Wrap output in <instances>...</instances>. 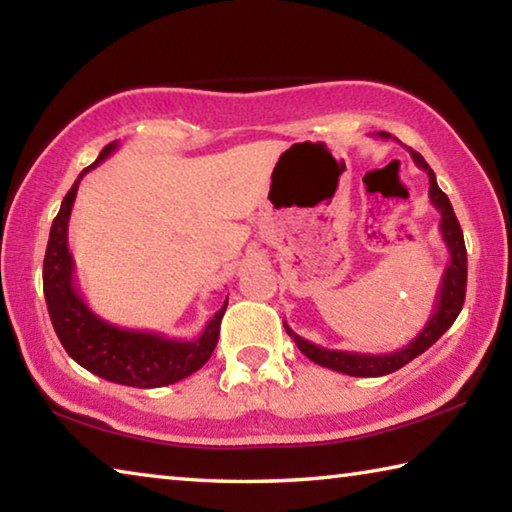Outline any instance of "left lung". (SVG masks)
Segmentation results:
<instances>
[{
  "label": "left lung",
  "instance_id": "left-lung-1",
  "mask_svg": "<svg viewBox=\"0 0 512 512\" xmlns=\"http://www.w3.org/2000/svg\"><path fill=\"white\" fill-rule=\"evenodd\" d=\"M375 137L381 140H391V133L379 131ZM415 167L422 169L429 176V198L431 205L440 212V235H443L445 246L449 250V264L443 273V280H440V287L436 293V302H433V314L427 320L422 332L415 336V339L404 345V348L388 352V354H361V352H345V350H327L323 345H316L307 339H302L293 329L284 323V329L296 341L298 350L309 357L314 363L329 370L343 372V375L350 377H381L388 375V372L400 370L406 363L420 357L424 350H429L433 343H436L440 336H443L449 327L454 325L456 316L461 314L463 302H465V284H467V253H465V241H463V230L461 223H458L454 207L449 203L447 194L436 183V173L424 162L418 151L409 149Z\"/></svg>",
  "mask_w": 512,
  "mask_h": 512
}]
</instances>
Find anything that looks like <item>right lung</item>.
<instances>
[{"instance_id": "obj_1", "label": "right lung", "mask_w": 512, "mask_h": 512, "mask_svg": "<svg viewBox=\"0 0 512 512\" xmlns=\"http://www.w3.org/2000/svg\"><path fill=\"white\" fill-rule=\"evenodd\" d=\"M117 149L119 142L103 146L99 158L79 173L60 203L47 241L42 287H45L51 325L69 357L79 366L121 386L160 388L189 377L212 357L228 298L196 339H173L160 332L112 325L88 307L76 287V266L67 244L69 214L85 173L97 169Z\"/></svg>"}]
</instances>
